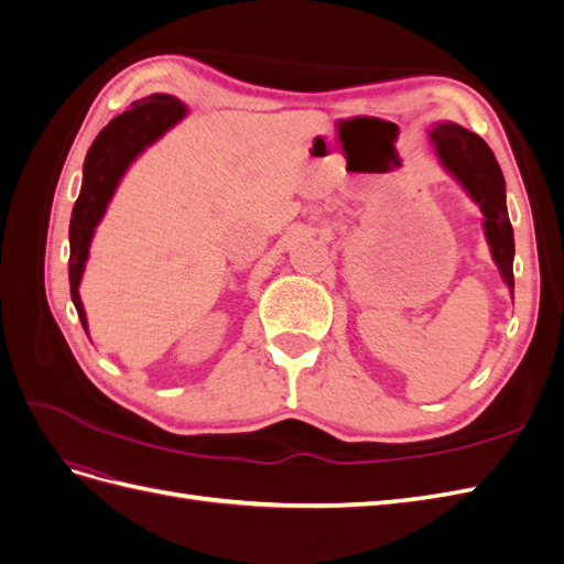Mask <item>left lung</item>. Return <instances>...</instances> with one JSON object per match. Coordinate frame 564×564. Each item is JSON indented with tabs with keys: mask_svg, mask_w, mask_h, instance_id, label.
Instances as JSON below:
<instances>
[{
	"mask_svg": "<svg viewBox=\"0 0 564 564\" xmlns=\"http://www.w3.org/2000/svg\"><path fill=\"white\" fill-rule=\"evenodd\" d=\"M437 155L449 172L466 187L470 197L480 204L485 214V232L491 247V256L497 261L510 294L516 292L513 280V226L508 220L506 209V181L501 166L494 158L491 148L473 131L456 124H437L431 131Z\"/></svg>",
	"mask_w": 564,
	"mask_h": 564,
	"instance_id": "8db88e82",
	"label": "left lung"
}]
</instances>
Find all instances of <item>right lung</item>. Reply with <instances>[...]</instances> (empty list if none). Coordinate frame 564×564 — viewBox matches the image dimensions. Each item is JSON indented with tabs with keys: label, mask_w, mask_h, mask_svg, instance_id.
Segmentation results:
<instances>
[{
	"label": "right lung",
	"mask_w": 564,
	"mask_h": 564,
	"mask_svg": "<svg viewBox=\"0 0 564 564\" xmlns=\"http://www.w3.org/2000/svg\"><path fill=\"white\" fill-rule=\"evenodd\" d=\"M183 115L185 106L172 96L155 94L143 100H135L129 110L117 115L96 135V141L87 152V160H84V183L70 220V294L84 332H87V315H84L77 289L84 261L89 256L94 228L98 226L100 216L106 214L115 187L127 172L131 160L145 145L160 139L169 127H174Z\"/></svg>",
	"instance_id": "right-lung-1"
}]
</instances>
